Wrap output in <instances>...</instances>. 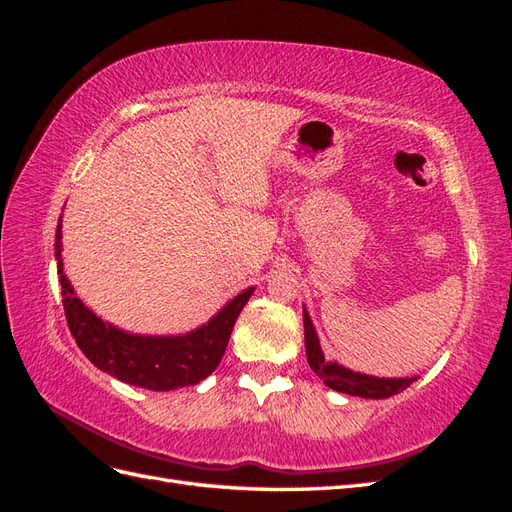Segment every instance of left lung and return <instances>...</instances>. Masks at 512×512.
<instances>
[{
  "instance_id": "1",
  "label": "left lung",
  "mask_w": 512,
  "mask_h": 512,
  "mask_svg": "<svg viewBox=\"0 0 512 512\" xmlns=\"http://www.w3.org/2000/svg\"><path fill=\"white\" fill-rule=\"evenodd\" d=\"M303 324H305V352H307V363L312 367L320 380L329 386L333 391L348 393L354 397H365V399H386L391 395H397L416 380V378H376V376H365V374H354L352 369L342 367L337 363L324 361V354L320 350L318 335L314 331V324L309 320L307 312L303 309Z\"/></svg>"
}]
</instances>
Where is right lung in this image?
Wrapping results in <instances>:
<instances>
[{
    "label": "right lung",
    "instance_id": "1",
    "mask_svg": "<svg viewBox=\"0 0 512 512\" xmlns=\"http://www.w3.org/2000/svg\"><path fill=\"white\" fill-rule=\"evenodd\" d=\"M55 258L68 327L83 354L106 374L149 391H173L205 380L220 365L232 327L254 292V288L243 290L207 324L188 335H132L102 322L74 297L61 262V224L55 232Z\"/></svg>",
    "mask_w": 512,
    "mask_h": 512
}]
</instances>
